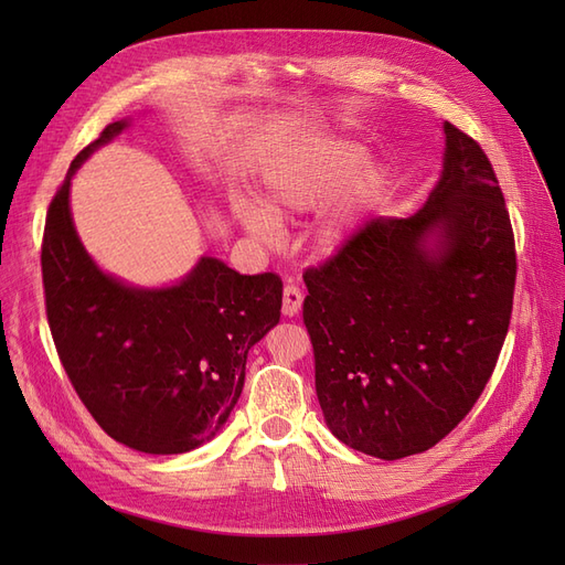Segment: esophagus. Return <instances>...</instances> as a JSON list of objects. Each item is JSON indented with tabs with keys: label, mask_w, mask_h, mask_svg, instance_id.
Wrapping results in <instances>:
<instances>
[{
	"label": "esophagus",
	"mask_w": 565,
	"mask_h": 565,
	"mask_svg": "<svg viewBox=\"0 0 565 565\" xmlns=\"http://www.w3.org/2000/svg\"><path fill=\"white\" fill-rule=\"evenodd\" d=\"M301 301H303V292L297 285H285L282 292V313L295 318L301 311Z\"/></svg>",
	"instance_id": "esophagus-1"
}]
</instances>
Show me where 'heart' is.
<instances>
[{"label": "heart", "mask_w": 565, "mask_h": 565, "mask_svg": "<svg viewBox=\"0 0 565 565\" xmlns=\"http://www.w3.org/2000/svg\"><path fill=\"white\" fill-rule=\"evenodd\" d=\"M358 158H361V150L353 143L341 141H318L299 158H287L273 167L266 177V210L278 216L316 210L341 184L316 233L320 249H337L384 188L382 169L374 164L358 167L348 181H343ZM233 210L235 216L243 221V226L256 237H262V241H276L278 237V224L256 204L237 200Z\"/></svg>", "instance_id": "b5f03b06"}]
</instances>
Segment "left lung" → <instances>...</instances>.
Instances as JSON below:
<instances>
[{
  "instance_id": "1",
  "label": "left lung",
  "mask_w": 565,
  "mask_h": 565,
  "mask_svg": "<svg viewBox=\"0 0 565 565\" xmlns=\"http://www.w3.org/2000/svg\"><path fill=\"white\" fill-rule=\"evenodd\" d=\"M443 131V174L424 207L365 221L303 273L324 422L380 459L429 450L469 415L514 309L516 245L500 181L469 134L450 122Z\"/></svg>"
}]
</instances>
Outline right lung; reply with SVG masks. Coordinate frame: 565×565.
Segmentation results:
<instances>
[{"label": "right lung", "mask_w": 565, "mask_h": 565, "mask_svg": "<svg viewBox=\"0 0 565 565\" xmlns=\"http://www.w3.org/2000/svg\"><path fill=\"white\" fill-rule=\"evenodd\" d=\"M127 127L113 122L77 152L51 198L42 282L61 365L110 438L148 455L210 440L243 393L249 349L280 320L278 273H241L204 256L183 282L134 289L100 273L71 218V179Z\"/></svg>", "instance_id": "add662e5"}]
</instances>
